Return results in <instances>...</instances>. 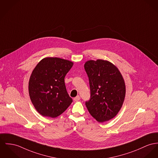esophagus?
Returning <instances> with one entry per match:
<instances>
[{"label":"esophagus","mask_w":158,"mask_h":158,"mask_svg":"<svg viewBox=\"0 0 158 158\" xmlns=\"http://www.w3.org/2000/svg\"><path fill=\"white\" fill-rule=\"evenodd\" d=\"M80 99H81V97H80L79 96H77L76 97L74 98V100L75 102H77V101H79Z\"/></svg>","instance_id":"obj_1"}]
</instances>
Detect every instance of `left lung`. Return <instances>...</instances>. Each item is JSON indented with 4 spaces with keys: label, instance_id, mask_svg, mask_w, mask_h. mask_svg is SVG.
<instances>
[{
    "label": "left lung",
    "instance_id": "obj_1",
    "mask_svg": "<svg viewBox=\"0 0 158 158\" xmlns=\"http://www.w3.org/2000/svg\"><path fill=\"white\" fill-rule=\"evenodd\" d=\"M84 68L91 91V98L85 105L97 122L109 121L118 113L124 100L126 85L123 76L115 65L106 60H89Z\"/></svg>",
    "mask_w": 158,
    "mask_h": 158
}]
</instances>
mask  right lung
I'll return each instance as SVG.
<instances>
[{
  "mask_svg": "<svg viewBox=\"0 0 158 158\" xmlns=\"http://www.w3.org/2000/svg\"><path fill=\"white\" fill-rule=\"evenodd\" d=\"M73 62L60 58L47 57L40 61L29 81V94L37 112L44 117L55 118L71 105L64 78Z\"/></svg>",
  "mask_w": 158,
  "mask_h": 158,
  "instance_id": "add662e5",
  "label": "right lung"
}]
</instances>
